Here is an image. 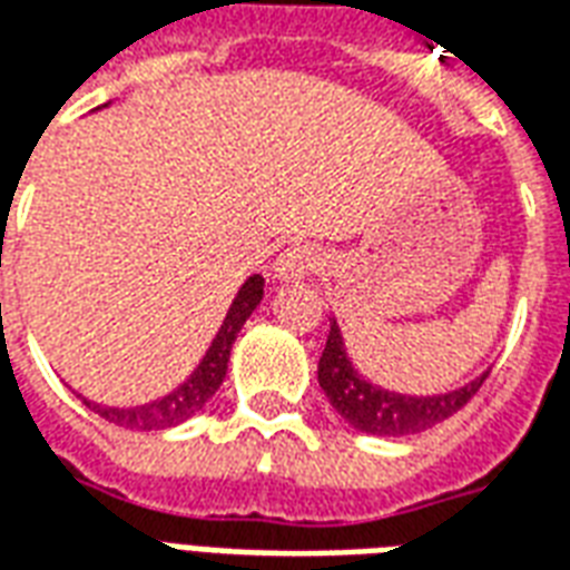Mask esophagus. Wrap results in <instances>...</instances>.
Wrapping results in <instances>:
<instances>
[{
  "instance_id": "esophagus-1",
  "label": "esophagus",
  "mask_w": 570,
  "mask_h": 570,
  "mask_svg": "<svg viewBox=\"0 0 570 570\" xmlns=\"http://www.w3.org/2000/svg\"><path fill=\"white\" fill-rule=\"evenodd\" d=\"M323 265L321 249L311 247V244H296V247H286L277 262H274V277L277 281H302L308 277Z\"/></svg>"
}]
</instances>
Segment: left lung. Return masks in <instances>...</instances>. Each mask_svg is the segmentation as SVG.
Masks as SVG:
<instances>
[{"mask_svg":"<svg viewBox=\"0 0 570 570\" xmlns=\"http://www.w3.org/2000/svg\"><path fill=\"white\" fill-rule=\"evenodd\" d=\"M485 379H489V370L454 391L428 396L396 394V391L379 387L354 370L335 317L330 323L326 347L317 363V382L335 412L351 428L360 433H372V436H412V433H421L440 421L452 419L458 409H464L473 400Z\"/></svg>","mask_w":570,"mask_h":570,"instance_id":"left-lung-1","label":"left lung"}]
</instances>
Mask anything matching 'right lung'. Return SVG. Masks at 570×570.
<instances>
[{"label": "right lung", "mask_w": 570, "mask_h": 570, "mask_svg": "<svg viewBox=\"0 0 570 570\" xmlns=\"http://www.w3.org/2000/svg\"><path fill=\"white\" fill-rule=\"evenodd\" d=\"M262 293H265V277L262 274H253L244 281V286L237 289L235 302L232 308L225 314L223 326L219 333L207 347V354L198 363V370L188 375L186 382L174 387L170 394L158 396L151 403H142V406H100V403H91L81 396V403L97 412L100 419H106L109 424L116 428H128V430H164V428H176L183 424L191 415H198L200 409L210 403V396L219 391L223 384L225 372H228V357H232V345H235L237 333L244 330L247 317L256 311V305L262 302Z\"/></svg>", "instance_id": "right-lung-1"}]
</instances>
